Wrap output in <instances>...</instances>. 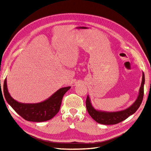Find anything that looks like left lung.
I'll return each instance as SVG.
<instances>
[{"label":"left lung","mask_w":151,"mask_h":151,"mask_svg":"<svg viewBox=\"0 0 151 151\" xmlns=\"http://www.w3.org/2000/svg\"><path fill=\"white\" fill-rule=\"evenodd\" d=\"M145 83V76L144 72H142V79L139 89V95L135 102L128 108L123 110L118 111H105L102 110H97L93 106L91 103V99L89 96H87L86 101V108L89 115L93 119L100 124L103 125H114L117 124L129 117L137 110L142 101L144 97V86Z\"/></svg>","instance_id":"obj_1"}]
</instances>
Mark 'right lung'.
Wrapping results in <instances>:
<instances>
[{
    "instance_id": "obj_1",
    "label": "right lung",
    "mask_w": 151,
    "mask_h": 151,
    "mask_svg": "<svg viewBox=\"0 0 151 151\" xmlns=\"http://www.w3.org/2000/svg\"><path fill=\"white\" fill-rule=\"evenodd\" d=\"M70 86L64 87L57 91L45 101L38 103H22L13 99L9 93L7 79L4 83V94L7 103L27 121L41 122L47 121L56 115L61 106L63 95L70 89Z\"/></svg>"
}]
</instances>
